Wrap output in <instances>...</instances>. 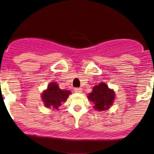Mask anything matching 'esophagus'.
<instances>
[{"label":"esophagus","mask_w":154,"mask_h":154,"mask_svg":"<svg viewBox=\"0 0 154 154\" xmlns=\"http://www.w3.org/2000/svg\"><path fill=\"white\" fill-rule=\"evenodd\" d=\"M74 92H75V93H81L82 89L81 88H74Z\"/></svg>","instance_id":"esophagus-1"}]
</instances>
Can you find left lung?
<instances>
[{"label":"left lung","mask_w":154,"mask_h":154,"mask_svg":"<svg viewBox=\"0 0 154 154\" xmlns=\"http://www.w3.org/2000/svg\"><path fill=\"white\" fill-rule=\"evenodd\" d=\"M115 97V92L106 84L100 83L99 85L93 87V91L89 93L87 98L93 103L95 109L102 112L109 109L113 104Z\"/></svg>","instance_id":"1"}]
</instances>
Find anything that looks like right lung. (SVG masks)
I'll list each match as a JSON object with an SVG mask.
<instances>
[{"label":"right lung","instance_id":"right-lung-1","mask_svg":"<svg viewBox=\"0 0 154 154\" xmlns=\"http://www.w3.org/2000/svg\"><path fill=\"white\" fill-rule=\"evenodd\" d=\"M70 93L69 90H61L58 84L52 82L48 84L47 90L43 91L42 99L45 106L53 109H58V107L67 100Z\"/></svg>","mask_w":154,"mask_h":154}]
</instances>
